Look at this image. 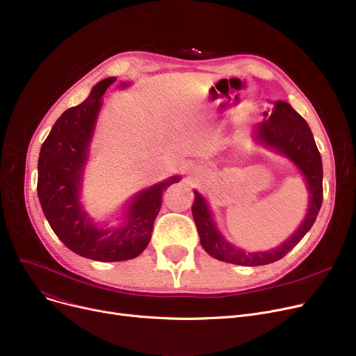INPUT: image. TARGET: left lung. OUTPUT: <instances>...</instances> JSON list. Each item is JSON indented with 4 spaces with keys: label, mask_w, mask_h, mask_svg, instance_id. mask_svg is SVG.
<instances>
[{
    "label": "left lung",
    "mask_w": 356,
    "mask_h": 356,
    "mask_svg": "<svg viewBox=\"0 0 356 356\" xmlns=\"http://www.w3.org/2000/svg\"><path fill=\"white\" fill-rule=\"evenodd\" d=\"M263 115V121L252 129V141L268 152L287 159L303 177L309 192L306 215L291 236L268 251L250 252L236 247L218 228L208 200L196 189L193 191L192 215L197 227L200 245L216 259L244 267L271 264L290 252L313 227L323 200L322 157L306 120L284 101H274L273 109Z\"/></svg>",
    "instance_id": "8db88e82"
}]
</instances>
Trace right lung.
<instances>
[{"instance_id":"right-lung-1","label":"right lung","mask_w":356,"mask_h":356,"mask_svg":"<svg viewBox=\"0 0 356 356\" xmlns=\"http://www.w3.org/2000/svg\"><path fill=\"white\" fill-rule=\"evenodd\" d=\"M115 81L114 76L99 81L82 104L63 112L44 140L37 163V195L50 228L74 254L104 263L133 259L147 248L163 192L181 179L175 175L129 196L114 216L115 223L98 222L88 213L82 202L85 170L104 93ZM131 85L118 82L120 89Z\"/></svg>"}]
</instances>
